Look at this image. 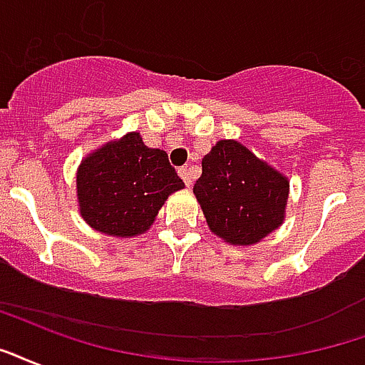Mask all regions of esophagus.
I'll return each mask as SVG.
<instances>
[{"label": "esophagus", "instance_id": "1", "mask_svg": "<svg viewBox=\"0 0 365 365\" xmlns=\"http://www.w3.org/2000/svg\"><path fill=\"white\" fill-rule=\"evenodd\" d=\"M178 174H180V178L185 182V185L191 187V180H193V176H191V168H189V166H182V168L178 170Z\"/></svg>", "mask_w": 365, "mask_h": 365}]
</instances>
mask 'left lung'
Segmentation results:
<instances>
[{"label": "left lung", "instance_id": "8db88e82", "mask_svg": "<svg viewBox=\"0 0 365 365\" xmlns=\"http://www.w3.org/2000/svg\"><path fill=\"white\" fill-rule=\"evenodd\" d=\"M210 232L230 245H257L285 220L289 180L235 139H220L193 185Z\"/></svg>", "mask_w": 365, "mask_h": 365}]
</instances>
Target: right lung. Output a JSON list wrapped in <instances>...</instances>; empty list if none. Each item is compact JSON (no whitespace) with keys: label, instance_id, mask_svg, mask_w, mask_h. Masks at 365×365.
<instances>
[{"label":"right lung","instance_id":"1","mask_svg":"<svg viewBox=\"0 0 365 365\" xmlns=\"http://www.w3.org/2000/svg\"><path fill=\"white\" fill-rule=\"evenodd\" d=\"M183 187L168 155L147 147L138 132L90 153L76 172L82 218L113 237L145 233L168 195Z\"/></svg>","mask_w":365,"mask_h":365}]
</instances>
